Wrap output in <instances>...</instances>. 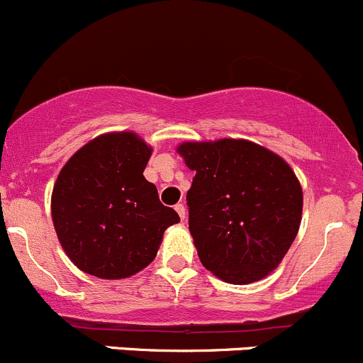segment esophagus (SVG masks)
<instances>
[{"instance_id":"1","label":"esophagus","mask_w":363,"mask_h":363,"mask_svg":"<svg viewBox=\"0 0 363 363\" xmlns=\"http://www.w3.org/2000/svg\"><path fill=\"white\" fill-rule=\"evenodd\" d=\"M174 209H177L178 216L182 218V221L185 220V214H186V209H185V206H183V204H177V206H174Z\"/></svg>"}]
</instances>
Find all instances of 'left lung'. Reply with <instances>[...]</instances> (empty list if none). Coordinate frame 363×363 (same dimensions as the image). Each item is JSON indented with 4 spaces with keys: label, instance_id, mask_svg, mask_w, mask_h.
<instances>
[{
    "label": "left lung",
    "instance_id": "8db88e82",
    "mask_svg": "<svg viewBox=\"0 0 363 363\" xmlns=\"http://www.w3.org/2000/svg\"><path fill=\"white\" fill-rule=\"evenodd\" d=\"M177 152L196 171L186 204L201 263L237 286L270 275L301 225L303 189L292 167L242 138L183 142Z\"/></svg>",
    "mask_w": 363,
    "mask_h": 363
}]
</instances>
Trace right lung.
<instances>
[{"label": "right lung", "instance_id": "add662e5", "mask_svg": "<svg viewBox=\"0 0 363 363\" xmlns=\"http://www.w3.org/2000/svg\"><path fill=\"white\" fill-rule=\"evenodd\" d=\"M152 147L135 131L89 140L65 162L52 192L58 242L84 274L119 280L154 261L180 216L143 177Z\"/></svg>", "mask_w": 363, "mask_h": 363}]
</instances>
